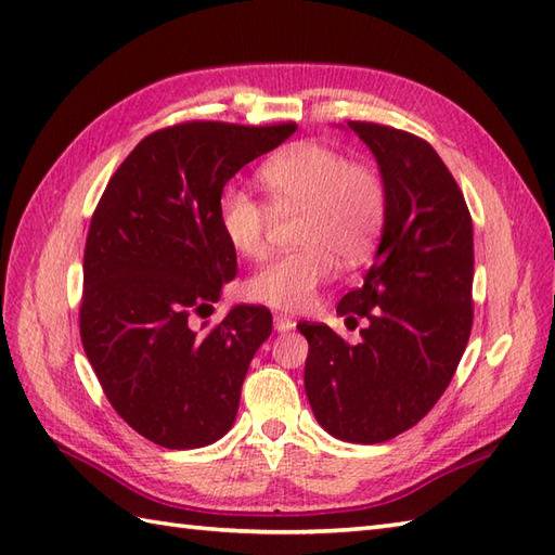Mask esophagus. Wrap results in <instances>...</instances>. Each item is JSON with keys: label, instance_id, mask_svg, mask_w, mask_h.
Returning a JSON list of instances; mask_svg holds the SVG:
<instances>
[{"label": "esophagus", "instance_id": "34e87169", "mask_svg": "<svg viewBox=\"0 0 555 555\" xmlns=\"http://www.w3.org/2000/svg\"><path fill=\"white\" fill-rule=\"evenodd\" d=\"M273 325H275V330L278 332H289L294 325V320L292 318H287V315H275V320H273Z\"/></svg>", "mask_w": 555, "mask_h": 555}]
</instances>
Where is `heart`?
I'll return each mask as SVG.
<instances>
[{
	"instance_id": "obj_1",
	"label": "heart",
	"mask_w": 555,
	"mask_h": 555,
	"mask_svg": "<svg viewBox=\"0 0 555 555\" xmlns=\"http://www.w3.org/2000/svg\"><path fill=\"white\" fill-rule=\"evenodd\" d=\"M275 211H301V249L270 258L246 280V297L270 309L297 313L320 285L344 266L363 263L385 228L387 192L377 170L349 162L335 146L297 142L258 170ZM218 223L240 256L266 251L273 211L249 190L230 184L218 199Z\"/></svg>"
}]
</instances>
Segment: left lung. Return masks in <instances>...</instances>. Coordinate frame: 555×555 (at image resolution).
I'll use <instances>...</instances> for the list:
<instances>
[{
	"label": "left lung",
	"mask_w": 555,
	"mask_h": 555,
	"mask_svg": "<svg viewBox=\"0 0 555 555\" xmlns=\"http://www.w3.org/2000/svg\"><path fill=\"white\" fill-rule=\"evenodd\" d=\"M373 152L387 216L363 285L337 315L365 318L359 344L327 325L309 339L304 387L320 427L341 441L379 444L421 423L444 393L473 327V220L449 168L425 140L349 120Z\"/></svg>",
	"instance_id": "8db88e82"
}]
</instances>
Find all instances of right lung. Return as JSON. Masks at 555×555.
Instances as JSON below:
<instances>
[{"label": "right lung", "mask_w": 555, "mask_h": 555, "mask_svg": "<svg viewBox=\"0 0 555 555\" xmlns=\"http://www.w3.org/2000/svg\"><path fill=\"white\" fill-rule=\"evenodd\" d=\"M297 126L192 120L144 138L108 180L82 261L80 337L114 411L166 449H199L235 423L242 382L273 332L263 306L192 318L237 275L218 223L225 182Z\"/></svg>", "instance_id": "obj_1"}]
</instances>
